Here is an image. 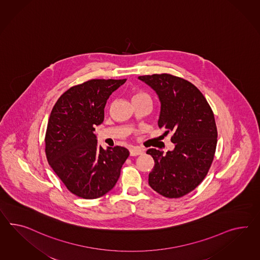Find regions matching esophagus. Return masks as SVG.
<instances>
[{
	"mask_svg": "<svg viewBox=\"0 0 260 260\" xmlns=\"http://www.w3.org/2000/svg\"><path fill=\"white\" fill-rule=\"evenodd\" d=\"M141 153H143V151L140 149V148H132V149H130V155L131 156H137V155H140Z\"/></svg>",
	"mask_w": 260,
	"mask_h": 260,
	"instance_id": "34e87169",
	"label": "esophagus"
}]
</instances>
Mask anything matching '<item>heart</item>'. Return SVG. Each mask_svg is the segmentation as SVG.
<instances>
[{
    "mask_svg": "<svg viewBox=\"0 0 260 260\" xmlns=\"http://www.w3.org/2000/svg\"><path fill=\"white\" fill-rule=\"evenodd\" d=\"M143 96H148L145 92H142V91H138L136 93L134 94L133 98L132 99H136V98H140V97H143Z\"/></svg>",
    "mask_w": 260,
    "mask_h": 260,
    "instance_id": "b5f03b06",
    "label": "heart"
}]
</instances>
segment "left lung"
Instances as JSON below:
<instances>
[{"label": "left lung", "instance_id": "obj_1", "mask_svg": "<svg viewBox=\"0 0 260 260\" xmlns=\"http://www.w3.org/2000/svg\"><path fill=\"white\" fill-rule=\"evenodd\" d=\"M161 103L158 126L173 131V151L149 149L154 160L149 185L167 198L191 192L206 178L217 146V126L207 99L193 84L173 74L139 76Z\"/></svg>", "mask_w": 260, "mask_h": 260}]
</instances>
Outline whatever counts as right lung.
Instances as JSON below:
<instances>
[{
	"mask_svg": "<svg viewBox=\"0 0 260 260\" xmlns=\"http://www.w3.org/2000/svg\"><path fill=\"white\" fill-rule=\"evenodd\" d=\"M126 79H91L70 87L49 118L45 153L49 165L68 189L96 199L113 188L129 156L124 147H98L95 125L105 119L109 96Z\"/></svg>",
	"mask_w": 260,
	"mask_h": 260,
	"instance_id": "add662e5",
	"label": "right lung"
}]
</instances>
